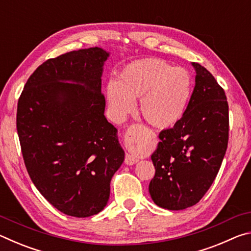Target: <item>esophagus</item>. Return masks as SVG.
Listing matches in <instances>:
<instances>
[{
	"label": "esophagus",
	"mask_w": 251,
	"mask_h": 251,
	"mask_svg": "<svg viewBox=\"0 0 251 251\" xmlns=\"http://www.w3.org/2000/svg\"><path fill=\"white\" fill-rule=\"evenodd\" d=\"M125 142L127 150H128V152L125 157V164L134 165L138 161L144 147V138L141 127L137 125L129 127L126 131Z\"/></svg>",
	"instance_id": "34e87169"
}]
</instances>
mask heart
I'll return each instance as SVG.
<instances>
[{
	"label": "heart",
	"mask_w": 251,
	"mask_h": 251,
	"mask_svg": "<svg viewBox=\"0 0 251 251\" xmlns=\"http://www.w3.org/2000/svg\"><path fill=\"white\" fill-rule=\"evenodd\" d=\"M192 96V78L188 72L173 67L159 58H143L127 64L117 82L106 87L110 113L122 121L134 109L139 100V110L148 124L164 129L176 125Z\"/></svg>",
	"instance_id": "heart-1"
}]
</instances>
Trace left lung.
Here are the masks:
<instances>
[{"mask_svg":"<svg viewBox=\"0 0 251 251\" xmlns=\"http://www.w3.org/2000/svg\"><path fill=\"white\" fill-rule=\"evenodd\" d=\"M195 87L185 115L159 133L151 154L155 176L150 182L157 206L182 210L201 201L222 166L228 145L229 115L225 92L205 67L192 63Z\"/></svg>","mask_w":251,"mask_h":251,"instance_id":"1","label":"left lung"}]
</instances>
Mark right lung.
Wrapping results in <instances>:
<instances>
[{
    "label": "right lung",
    "instance_id": "obj_1",
    "mask_svg": "<svg viewBox=\"0 0 251 251\" xmlns=\"http://www.w3.org/2000/svg\"><path fill=\"white\" fill-rule=\"evenodd\" d=\"M109 52L73 50L48 59L20 96L16 128L33 184L72 217L99 214L125 158L117 129L104 115L101 74Z\"/></svg>",
    "mask_w": 251,
    "mask_h": 251
}]
</instances>
